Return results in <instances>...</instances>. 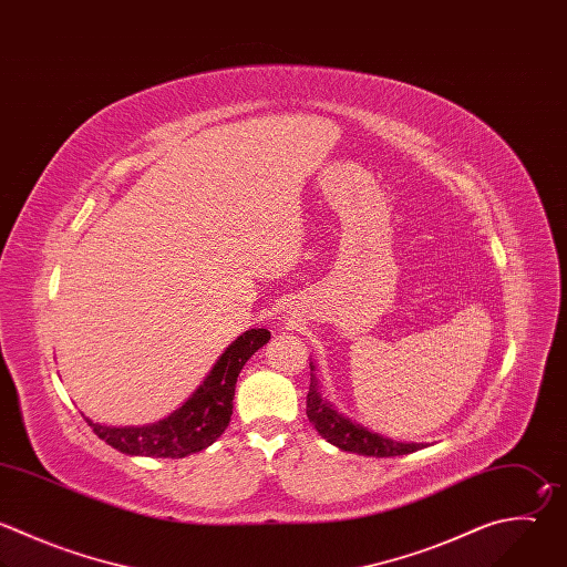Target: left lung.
<instances>
[{
    "label": "left lung",
    "mask_w": 567,
    "mask_h": 567,
    "mask_svg": "<svg viewBox=\"0 0 567 567\" xmlns=\"http://www.w3.org/2000/svg\"><path fill=\"white\" fill-rule=\"evenodd\" d=\"M309 367H311V383L307 394V419L327 443H331L342 452H351L358 456H375V458L403 456V454H412L416 450L427 447V443L394 441L342 414L327 396H322V388L316 375L318 369L313 360L309 362Z\"/></svg>",
    "instance_id": "left-lung-1"
}]
</instances>
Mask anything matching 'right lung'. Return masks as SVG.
<instances>
[{
	"label": "right lung",
	"instance_id": "1",
	"mask_svg": "<svg viewBox=\"0 0 567 567\" xmlns=\"http://www.w3.org/2000/svg\"><path fill=\"white\" fill-rule=\"evenodd\" d=\"M269 338L271 333L267 329H249L240 333L216 360L203 385L182 403V408L162 421L115 427L84 419L104 443L128 456L184 458L203 452L227 430L234 414L240 369L262 344L269 342Z\"/></svg>",
	"mask_w": 567,
	"mask_h": 567
}]
</instances>
